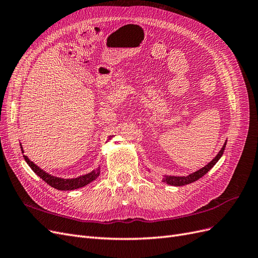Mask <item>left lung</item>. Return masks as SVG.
I'll return each instance as SVG.
<instances>
[{"instance_id":"left-lung-1","label":"left lung","mask_w":258,"mask_h":258,"mask_svg":"<svg viewBox=\"0 0 258 258\" xmlns=\"http://www.w3.org/2000/svg\"><path fill=\"white\" fill-rule=\"evenodd\" d=\"M226 143H227V140H226V142L224 143L222 150L217 153V155L215 156V157L211 160L207 166H205L204 168H201L199 170H197L196 172L194 173H190L187 176H174V175H163V178H162V182L166 183L168 185H172V186H184V185H187V184H190L195 181H197V179H199L200 177L204 176L205 174H207L209 171L212 169L215 163L221 159V157L223 156V153L225 151V147H226ZM148 171H150V169H147Z\"/></svg>"}]
</instances>
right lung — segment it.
<instances>
[{
  "instance_id": "obj_1",
  "label": "right lung",
  "mask_w": 258,
  "mask_h": 258,
  "mask_svg": "<svg viewBox=\"0 0 258 258\" xmlns=\"http://www.w3.org/2000/svg\"><path fill=\"white\" fill-rule=\"evenodd\" d=\"M21 146V145H20ZM21 152L23 153V148L21 146ZM26 162L29 165V167L33 170V172L40 176L43 181H45L48 185H50L51 187L59 190H73V189H77L81 188V187H84L86 185H88L89 183H91L92 181L100 175V167H98L96 170H92L91 172L81 175L79 177L75 178H61V177H57L53 176L51 174H48L47 172H45L43 169H41L40 167H37L34 162L31 161L27 156H23Z\"/></svg>"
}]
</instances>
